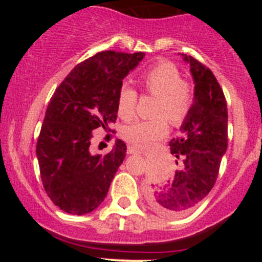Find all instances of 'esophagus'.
<instances>
[{"instance_id": "obj_1", "label": "esophagus", "mask_w": 262, "mask_h": 262, "mask_svg": "<svg viewBox=\"0 0 262 262\" xmlns=\"http://www.w3.org/2000/svg\"><path fill=\"white\" fill-rule=\"evenodd\" d=\"M137 153H141V149H139V148L132 146L128 147V155H137Z\"/></svg>"}]
</instances>
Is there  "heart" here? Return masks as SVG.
Here are the masks:
<instances>
[{
    "mask_svg": "<svg viewBox=\"0 0 262 262\" xmlns=\"http://www.w3.org/2000/svg\"><path fill=\"white\" fill-rule=\"evenodd\" d=\"M141 83L148 95L157 97L153 114L157 118L138 120L123 129V138L132 146L149 147L155 142L168 134V120L173 125H180L190 114L194 105L195 95L191 83L182 80V75L176 66L170 62H161L144 71ZM138 105V92L123 83L119 89L118 114L124 120L136 116Z\"/></svg>",
    "mask_w": 262,
    "mask_h": 262,
    "instance_id": "b5f03b06",
    "label": "heart"
}]
</instances>
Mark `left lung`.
Segmentation results:
<instances>
[{"instance_id": "8db88e82", "label": "left lung", "mask_w": 262, "mask_h": 262, "mask_svg": "<svg viewBox=\"0 0 262 262\" xmlns=\"http://www.w3.org/2000/svg\"><path fill=\"white\" fill-rule=\"evenodd\" d=\"M185 60L194 77L195 100L181 136L170 142L171 155L182 161V168L167 184L147 191L150 207L167 216L189 213L209 194L228 146V112L221 84L202 62L191 55Z\"/></svg>"}]
</instances>
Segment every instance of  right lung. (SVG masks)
Masks as SVG:
<instances>
[{
  "label": "right lung",
  "instance_id": "add662e5",
  "mask_svg": "<svg viewBox=\"0 0 262 262\" xmlns=\"http://www.w3.org/2000/svg\"><path fill=\"white\" fill-rule=\"evenodd\" d=\"M143 57L142 52L96 53L76 66L50 99L36 156L44 190L66 213L92 212L109 191L126 146L119 139L106 156L95 155L92 130L102 128L114 133L110 125L118 116L119 89Z\"/></svg>",
  "mask_w": 262,
  "mask_h": 262
}]
</instances>
